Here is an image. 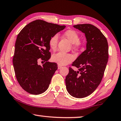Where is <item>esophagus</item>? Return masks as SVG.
Instances as JSON below:
<instances>
[{
    "label": "esophagus",
    "mask_w": 121,
    "mask_h": 121,
    "mask_svg": "<svg viewBox=\"0 0 121 121\" xmlns=\"http://www.w3.org/2000/svg\"><path fill=\"white\" fill-rule=\"evenodd\" d=\"M61 67H62V66H60V65H58V66H57V68H58L59 69H61Z\"/></svg>",
    "instance_id": "esophagus-1"
}]
</instances>
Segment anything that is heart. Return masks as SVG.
Masks as SVG:
<instances>
[{
  "label": "heart",
  "mask_w": 121,
  "mask_h": 121,
  "mask_svg": "<svg viewBox=\"0 0 121 121\" xmlns=\"http://www.w3.org/2000/svg\"><path fill=\"white\" fill-rule=\"evenodd\" d=\"M66 37L71 43H72L73 48L74 50H79L82 48L83 42L79 39V35L77 32L72 30H69L65 32L64 34ZM59 37L57 35H54L50 37L49 40V45L50 49L55 50L56 49L57 43H58ZM74 57L70 54L64 53L59 52L54 54L52 56V62L56 63L59 65H66L73 60Z\"/></svg>",
  "instance_id": "obj_1"
}]
</instances>
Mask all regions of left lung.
Masks as SVG:
<instances>
[{"label":"left lung","instance_id":"8db88e82","mask_svg":"<svg viewBox=\"0 0 121 121\" xmlns=\"http://www.w3.org/2000/svg\"><path fill=\"white\" fill-rule=\"evenodd\" d=\"M73 27L86 35V49L72 64L78 71L69 67L66 86L72 96L83 98L94 92L101 83L108 61V43L104 35L94 25L79 24Z\"/></svg>","mask_w":121,"mask_h":121}]
</instances>
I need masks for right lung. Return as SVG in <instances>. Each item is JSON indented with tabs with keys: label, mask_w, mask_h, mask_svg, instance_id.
I'll return each instance as SVG.
<instances>
[{
	"label": "right lung",
	"mask_w": 121,
	"mask_h": 121,
	"mask_svg": "<svg viewBox=\"0 0 121 121\" xmlns=\"http://www.w3.org/2000/svg\"><path fill=\"white\" fill-rule=\"evenodd\" d=\"M65 27L37 20L27 25L18 33L13 65L18 83L27 92L38 95L48 88L57 69V64L48 61L51 57L49 40ZM39 60L45 62L43 66L38 65Z\"/></svg>",
	"instance_id": "add662e5"
}]
</instances>
